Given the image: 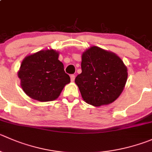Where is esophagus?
<instances>
[{
	"label": "esophagus",
	"instance_id": "34e87169",
	"mask_svg": "<svg viewBox=\"0 0 152 152\" xmlns=\"http://www.w3.org/2000/svg\"><path fill=\"white\" fill-rule=\"evenodd\" d=\"M70 80H71V82H74V80H75L74 75H70Z\"/></svg>",
	"mask_w": 152,
	"mask_h": 152
}]
</instances>
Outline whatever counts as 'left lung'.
<instances>
[{
    "label": "left lung",
    "instance_id": "left-lung-1",
    "mask_svg": "<svg viewBox=\"0 0 152 152\" xmlns=\"http://www.w3.org/2000/svg\"><path fill=\"white\" fill-rule=\"evenodd\" d=\"M82 73L75 79L84 101L96 107L115 101L124 90L128 69L114 53L96 46L82 55Z\"/></svg>",
    "mask_w": 152,
    "mask_h": 152
}]
</instances>
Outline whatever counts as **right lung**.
I'll return each instance as SVG.
<instances>
[{"instance_id": "obj_1", "label": "right lung", "mask_w": 152, "mask_h": 152, "mask_svg": "<svg viewBox=\"0 0 152 152\" xmlns=\"http://www.w3.org/2000/svg\"><path fill=\"white\" fill-rule=\"evenodd\" d=\"M58 56L59 53L55 50L48 49L23 58L18 76L21 88L31 99L39 102L53 101L70 82Z\"/></svg>"}]
</instances>
